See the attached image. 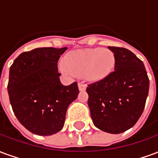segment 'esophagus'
<instances>
[{"label": "esophagus", "instance_id": "34e87169", "mask_svg": "<svg viewBox=\"0 0 158 158\" xmlns=\"http://www.w3.org/2000/svg\"><path fill=\"white\" fill-rule=\"evenodd\" d=\"M78 86H79V89L80 91L85 90V89H86V85L83 82H79V84H78Z\"/></svg>", "mask_w": 158, "mask_h": 158}]
</instances>
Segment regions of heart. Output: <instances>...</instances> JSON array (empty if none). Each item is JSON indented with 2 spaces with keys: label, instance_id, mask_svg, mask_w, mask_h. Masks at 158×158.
Returning a JSON list of instances; mask_svg holds the SVG:
<instances>
[{
  "label": "heart",
  "instance_id": "b5f03b06",
  "mask_svg": "<svg viewBox=\"0 0 158 158\" xmlns=\"http://www.w3.org/2000/svg\"><path fill=\"white\" fill-rule=\"evenodd\" d=\"M115 56L113 52L103 48L82 49L69 52L60 65L62 73L85 75L86 79L96 81L106 78L113 72Z\"/></svg>",
  "mask_w": 158,
  "mask_h": 158
}]
</instances>
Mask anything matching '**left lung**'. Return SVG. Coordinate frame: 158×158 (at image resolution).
I'll list each match as a JSON object with an SVG mask.
<instances>
[{"label": "left lung", "instance_id": "left-lung-1", "mask_svg": "<svg viewBox=\"0 0 158 158\" xmlns=\"http://www.w3.org/2000/svg\"><path fill=\"white\" fill-rule=\"evenodd\" d=\"M115 56L114 71L88 85V106L96 128L120 134L135 125L145 108L149 91L146 68L132 52L108 46Z\"/></svg>", "mask_w": 158, "mask_h": 158}]
</instances>
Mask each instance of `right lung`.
I'll return each instance as SVG.
<instances>
[{"mask_svg":"<svg viewBox=\"0 0 158 158\" xmlns=\"http://www.w3.org/2000/svg\"><path fill=\"white\" fill-rule=\"evenodd\" d=\"M68 47H42L21 53L9 70L7 85L13 113L33 134L52 135L63 128L66 112L77 98V82L65 86L57 62Z\"/></svg>","mask_w":158,"mask_h":158,"instance_id":"right-lung-1","label":"right lung"}]
</instances>
